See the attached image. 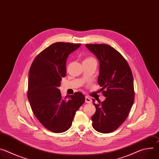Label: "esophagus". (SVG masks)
Returning a JSON list of instances; mask_svg holds the SVG:
<instances>
[{
	"instance_id": "obj_1",
	"label": "esophagus",
	"mask_w": 159,
	"mask_h": 159,
	"mask_svg": "<svg viewBox=\"0 0 159 159\" xmlns=\"http://www.w3.org/2000/svg\"><path fill=\"white\" fill-rule=\"evenodd\" d=\"M85 101L86 103H91L92 102V100L90 99L89 98H88V97H85Z\"/></svg>"
}]
</instances>
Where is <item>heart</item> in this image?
Returning a JSON list of instances; mask_svg holds the SVG:
<instances>
[{"mask_svg":"<svg viewBox=\"0 0 159 159\" xmlns=\"http://www.w3.org/2000/svg\"><path fill=\"white\" fill-rule=\"evenodd\" d=\"M89 59H94V58H87L85 60H89Z\"/></svg>","mask_w":159,"mask_h":159,"instance_id":"heart-1","label":"heart"}]
</instances>
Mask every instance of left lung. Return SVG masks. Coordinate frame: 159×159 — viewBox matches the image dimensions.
Wrapping results in <instances>:
<instances>
[{
    "label": "left lung",
    "instance_id": "obj_1",
    "mask_svg": "<svg viewBox=\"0 0 159 159\" xmlns=\"http://www.w3.org/2000/svg\"><path fill=\"white\" fill-rule=\"evenodd\" d=\"M99 62L98 82L106 99L99 104L91 117L93 126L98 132L108 133L116 129L127 118L134 102L133 78L123 57L106 44H87ZM106 89L105 92L103 90Z\"/></svg>",
    "mask_w": 159,
    "mask_h": 159
}]
</instances>
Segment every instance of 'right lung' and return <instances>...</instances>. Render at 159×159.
Listing matches in <instances>:
<instances>
[{"mask_svg":"<svg viewBox=\"0 0 159 159\" xmlns=\"http://www.w3.org/2000/svg\"><path fill=\"white\" fill-rule=\"evenodd\" d=\"M80 45L53 43L35 58L30 68L28 98L32 111L38 121L53 133L69 129L76 111L85 101L79 92L62 98L58 89L66 74L68 57Z\"/></svg>","mask_w":159,"mask_h":159,"instance_id":"obj_1","label":"right lung"}]
</instances>
